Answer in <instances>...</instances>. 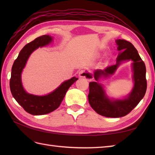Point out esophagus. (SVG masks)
I'll return each instance as SVG.
<instances>
[{
    "instance_id": "34e87169",
    "label": "esophagus",
    "mask_w": 155,
    "mask_h": 155,
    "mask_svg": "<svg viewBox=\"0 0 155 155\" xmlns=\"http://www.w3.org/2000/svg\"><path fill=\"white\" fill-rule=\"evenodd\" d=\"M87 72L85 71L84 70H81L79 72V73H78V77H79L80 78H87Z\"/></svg>"
}]
</instances>
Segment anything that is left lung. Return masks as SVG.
Listing matches in <instances>:
<instances>
[{
    "label": "left lung",
    "instance_id": "8db88e82",
    "mask_svg": "<svg viewBox=\"0 0 155 155\" xmlns=\"http://www.w3.org/2000/svg\"><path fill=\"white\" fill-rule=\"evenodd\" d=\"M116 43L119 51L117 58V63L107 67L104 70H96L94 72L96 82L89 83L88 102L94 110L102 116L110 118H118L128 114L139 102L143 99L147 91L146 67L140 57L137 49L130 42L123 39H117ZM133 61L132 70L134 86L129 95L122 100L110 99L106 94L102 85L98 83L102 76L105 78L113 74L121 62L126 60ZM87 78L92 76L87 73Z\"/></svg>",
    "mask_w": 155,
    "mask_h": 155
}]
</instances>
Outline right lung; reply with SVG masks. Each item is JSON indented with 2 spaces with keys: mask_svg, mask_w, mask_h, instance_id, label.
Here are the masks:
<instances>
[{
  "mask_svg": "<svg viewBox=\"0 0 155 155\" xmlns=\"http://www.w3.org/2000/svg\"><path fill=\"white\" fill-rule=\"evenodd\" d=\"M52 37L42 35L35 38L22 48L13 63L10 79V88L12 97L25 111L33 115H42L51 113L60 106L68 89L78 78L73 77L63 82L52 93L44 96L29 94L23 88L21 74L30 55L36 49L50 44Z\"/></svg>",
  "mask_w": 155,
  "mask_h": 155,
  "instance_id": "right-lung-1",
  "label": "right lung"
}]
</instances>
